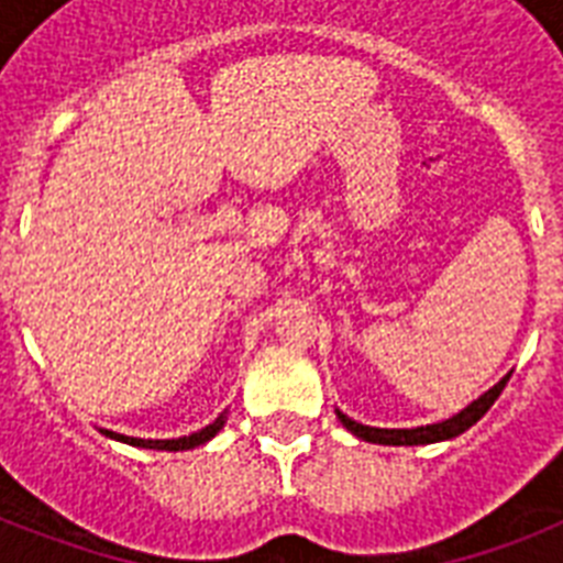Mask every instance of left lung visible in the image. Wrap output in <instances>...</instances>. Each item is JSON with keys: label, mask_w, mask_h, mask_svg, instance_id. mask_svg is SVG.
Masks as SVG:
<instances>
[{"label": "left lung", "mask_w": 563, "mask_h": 563, "mask_svg": "<svg viewBox=\"0 0 563 563\" xmlns=\"http://www.w3.org/2000/svg\"><path fill=\"white\" fill-rule=\"evenodd\" d=\"M508 376L511 374H506L497 385H494V388H488V391L479 394L476 400L467 402V406H464L459 415H453V418H446V420H438V423H427V427L379 429V427H365V423L347 418V415L339 409H335V415H339V420H342L347 432H353V435L362 438V441H368V444H385V446L438 444V441H450V438L467 432V429H471L473 423H476V420H479L482 415L490 409V406H494V400H497L499 394H503V388H506V383H508Z\"/></svg>", "instance_id": "8db88e82"}]
</instances>
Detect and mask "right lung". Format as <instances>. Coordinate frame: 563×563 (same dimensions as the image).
I'll list each match as a JSON object with an SVG mask.
<instances>
[{"instance_id":"1","label":"right lung","mask_w":563,"mask_h":563,"mask_svg":"<svg viewBox=\"0 0 563 563\" xmlns=\"http://www.w3.org/2000/svg\"><path fill=\"white\" fill-rule=\"evenodd\" d=\"M228 423V411H221L219 418L207 423L203 429L192 432V435H180V438H134V435H122V432H113V429H101V435L113 438V441H122V444L131 446H143V450H166V453H180V450H195V446L207 444L210 438L219 435V429Z\"/></svg>"}]
</instances>
